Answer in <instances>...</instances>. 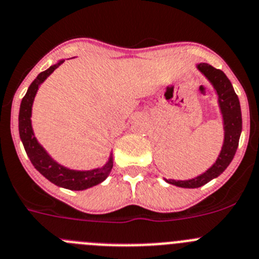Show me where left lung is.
Here are the masks:
<instances>
[{
    "mask_svg": "<svg viewBox=\"0 0 259 259\" xmlns=\"http://www.w3.org/2000/svg\"><path fill=\"white\" fill-rule=\"evenodd\" d=\"M197 68L205 77L210 81L214 89L217 90V94H218V102H220L223 116V124H225V142H223L222 151L217 158V161L204 174L190 179V181H173V179L167 181L166 179V182L170 185L183 188L201 187V186L206 185L208 182H210L211 179L221 176L227 169V166L234 158L235 153H236L240 134H241V129H243L240 102L234 88H232L231 81L228 80L227 76L221 69L214 68L208 63H200V64H197Z\"/></svg>",
    "mask_w": 259,
    "mask_h": 259,
    "instance_id": "obj_1",
    "label": "left lung"
}]
</instances>
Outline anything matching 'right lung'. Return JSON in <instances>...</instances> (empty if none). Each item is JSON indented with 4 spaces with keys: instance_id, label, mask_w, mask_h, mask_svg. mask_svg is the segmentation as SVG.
I'll use <instances>...</instances> for the list:
<instances>
[{
    "instance_id": "right-lung-1",
    "label": "right lung",
    "mask_w": 259,
    "mask_h": 259,
    "mask_svg": "<svg viewBox=\"0 0 259 259\" xmlns=\"http://www.w3.org/2000/svg\"><path fill=\"white\" fill-rule=\"evenodd\" d=\"M62 63L63 60H60L59 63L51 66L46 71L41 72L34 78L33 82L29 85V88H28L27 94L24 95V98L22 99V103H20L19 135L23 142V146H24L25 152H27L31 162L46 179H49L51 183H54V185L59 186V187H64L73 191H81L93 187V186L99 185L101 182H103L108 177V174L111 173V170H112L113 166L112 156L109 157L108 162L103 167H101V169L88 170V171H77V170L67 169V167L62 166L58 162H55L46 153V151L44 150L42 147L39 146V143L37 142L36 137L33 134L31 124L32 104H33L34 97H36V93L38 90V86Z\"/></svg>"
}]
</instances>
